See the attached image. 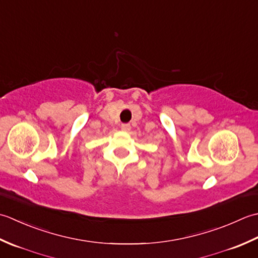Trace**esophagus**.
Returning <instances> with one entry per match:
<instances>
[{
  "mask_svg": "<svg viewBox=\"0 0 258 258\" xmlns=\"http://www.w3.org/2000/svg\"><path fill=\"white\" fill-rule=\"evenodd\" d=\"M130 129H131V127H130L129 123H122V124H121V130H123V131H129Z\"/></svg>",
  "mask_w": 258,
  "mask_h": 258,
  "instance_id": "obj_1",
  "label": "esophagus"
}]
</instances>
